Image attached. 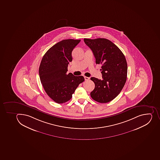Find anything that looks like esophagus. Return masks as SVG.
Masks as SVG:
<instances>
[{
	"label": "esophagus",
	"instance_id": "34e87169",
	"mask_svg": "<svg viewBox=\"0 0 160 160\" xmlns=\"http://www.w3.org/2000/svg\"><path fill=\"white\" fill-rule=\"evenodd\" d=\"M84 78H85V81H88V80L90 79V78H88V77H84Z\"/></svg>",
	"mask_w": 160,
	"mask_h": 160
}]
</instances>
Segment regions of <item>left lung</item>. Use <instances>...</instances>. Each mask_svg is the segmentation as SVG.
<instances>
[{
	"instance_id": "obj_1",
	"label": "left lung",
	"mask_w": 160,
	"mask_h": 160,
	"mask_svg": "<svg viewBox=\"0 0 160 160\" xmlns=\"http://www.w3.org/2000/svg\"><path fill=\"white\" fill-rule=\"evenodd\" d=\"M83 40L92 50L96 64L102 65V79L91 78L95 83L91 96L98 102H108L118 96L127 81L128 65L125 56L115 44L108 39Z\"/></svg>"
}]
</instances>
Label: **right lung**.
<instances>
[{
  "mask_svg": "<svg viewBox=\"0 0 160 160\" xmlns=\"http://www.w3.org/2000/svg\"><path fill=\"white\" fill-rule=\"evenodd\" d=\"M81 40L66 39L58 42L43 56L39 67L41 82L49 97L58 103L68 102L78 85L85 81L82 76L67 74L72 61V52Z\"/></svg>",
  "mask_w": 160,
  "mask_h": 160,
  "instance_id": "1",
  "label": "right lung"
}]
</instances>
